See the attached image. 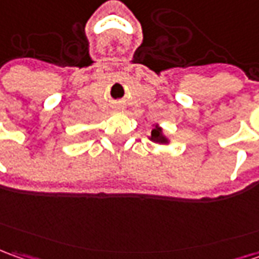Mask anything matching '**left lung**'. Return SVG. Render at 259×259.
Instances as JSON below:
<instances>
[{
  "label": "left lung",
  "mask_w": 259,
  "mask_h": 259,
  "mask_svg": "<svg viewBox=\"0 0 259 259\" xmlns=\"http://www.w3.org/2000/svg\"><path fill=\"white\" fill-rule=\"evenodd\" d=\"M150 140H153V142H156V143H166V139L163 138V135H162V129L160 127H155V129L152 130V136H150Z\"/></svg>",
  "instance_id": "1"
}]
</instances>
